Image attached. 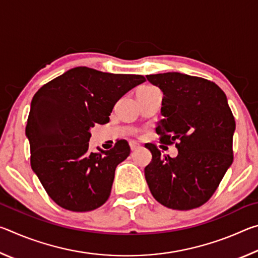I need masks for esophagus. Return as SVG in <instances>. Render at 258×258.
I'll use <instances>...</instances> for the list:
<instances>
[{
  "label": "esophagus",
  "mask_w": 258,
  "mask_h": 258,
  "mask_svg": "<svg viewBox=\"0 0 258 258\" xmlns=\"http://www.w3.org/2000/svg\"><path fill=\"white\" fill-rule=\"evenodd\" d=\"M130 147H131V150H132V151H135V150H138L139 149V148L140 147H141V146H140L139 145V143H137V142H130Z\"/></svg>",
  "instance_id": "1"
}]
</instances>
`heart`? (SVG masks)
<instances>
[{"instance_id": "heart-1", "label": "heart", "mask_w": 258, "mask_h": 258, "mask_svg": "<svg viewBox=\"0 0 258 258\" xmlns=\"http://www.w3.org/2000/svg\"><path fill=\"white\" fill-rule=\"evenodd\" d=\"M141 89H143V90H152V89H156V87L151 86V85H145V86H142Z\"/></svg>"}]
</instances>
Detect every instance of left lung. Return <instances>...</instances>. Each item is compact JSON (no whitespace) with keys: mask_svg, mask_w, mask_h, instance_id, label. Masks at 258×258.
Returning <instances> with one entry per match:
<instances>
[{"mask_svg":"<svg viewBox=\"0 0 258 258\" xmlns=\"http://www.w3.org/2000/svg\"><path fill=\"white\" fill-rule=\"evenodd\" d=\"M163 91L156 132L160 142L175 143V158L161 156L152 143L145 168L149 189L165 207L189 211L207 203L233 161L235 121L226 95L214 82L181 73L147 75Z\"/></svg>","mask_w":258,"mask_h":258,"instance_id":"left-lung-1","label":"left lung"}]
</instances>
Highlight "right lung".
I'll use <instances>...</instances> for the list:
<instances>
[{
    "label": "right lung",
    "instance_id": "1",
    "mask_svg": "<svg viewBox=\"0 0 258 258\" xmlns=\"http://www.w3.org/2000/svg\"><path fill=\"white\" fill-rule=\"evenodd\" d=\"M146 81L142 75L69 69L33 97L26 126L30 166L60 207L90 212L110 196L117 165L130 156L127 141L89 152L90 128L107 124L116 102Z\"/></svg>",
    "mask_w": 258,
    "mask_h": 258
}]
</instances>
